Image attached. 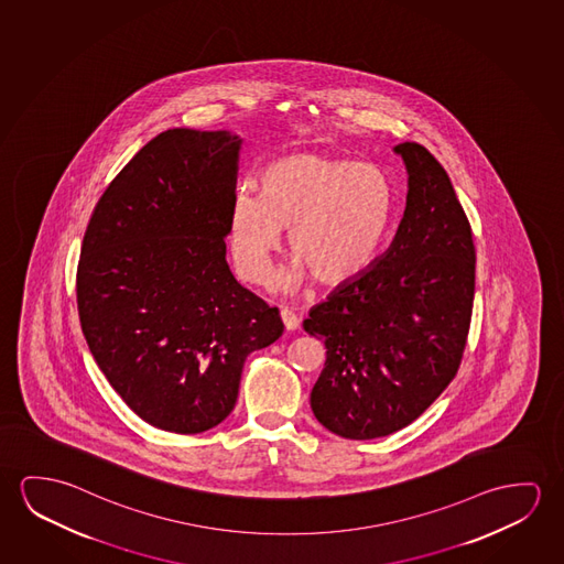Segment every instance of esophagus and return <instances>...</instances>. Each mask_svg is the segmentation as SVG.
Segmentation results:
<instances>
[{"label":"esophagus","instance_id":"1","mask_svg":"<svg viewBox=\"0 0 564 564\" xmlns=\"http://www.w3.org/2000/svg\"><path fill=\"white\" fill-rule=\"evenodd\" d=\"M281 321H283V324H285V328L289 329V332H293V329L299 328V324H301L299 316H296L295 313H291L289 308H281Z\"/></svg>","mask_w":564,"mask_h":564}]
</instances>
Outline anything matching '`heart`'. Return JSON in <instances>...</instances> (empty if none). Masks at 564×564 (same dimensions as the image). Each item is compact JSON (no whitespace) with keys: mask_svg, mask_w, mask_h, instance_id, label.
Returning a JSON list of instances; mask_svg holds the SVG:
<instances>
[{"mask_svg":"<svg viewBox=\"0 0 564 564\" xmlns=\"http://www.w3.org/2000/svg\"><path fill=\"white\" fill-rule=\"evenodd\" d=\"M394 217V189L377 165L296 154L269 164L261 193L242 185L230 207V246L238 275L263 283L289 231L295 258L279 285L308 273L326 286L346 285L373 265Z\"/></svg>","mask_w":564,"mask_h":564,"instance_id":"heart-1","label":"heart"}]
</instances>
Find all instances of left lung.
<instances>
[{"label": "left lung", "instance_id": "left-lung-1", "mask_svg": "<svg viewBox=\"0 0 564 564\" xmlns=\"http://www.w3.org/2000/svg\"><path fill=\"white\" fill-rule=\"evenodd\" d=\"M394 154L408 172L394 240L303 322L326 346L311 408L346 440L384 437L422 416L457 375L473 314L477 251L449 175L416 142Z\"/></svg>", "mask_w": 564, "mask_h": 564}]
</instances>
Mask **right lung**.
<instances>
[{
  "label": "right lung",
  "mask_w": 564,
  "mask_h": 564,
  "mask_svg": "<svg viewBox=\"0 0 564 564\" xmlns=\"http://www.w3.org/2000/svg\"><path fill=\"white\" fill-rule=\"evenodd\" d=\"M240 147L228 130L158 134L109 183L82 243L89 351L137 416L174 434L220 424L246 357L283 334L226 263Z\"/></svg>",
  "instance_id": "right-lung-1"
}]
</instances>
